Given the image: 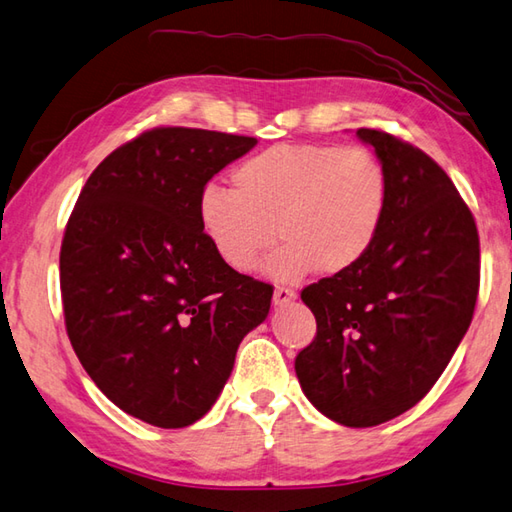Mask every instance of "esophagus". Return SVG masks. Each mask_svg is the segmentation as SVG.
<instances>
[{"label": "esophagus", "mask_w": 512, "mask_h": 512, "mask_svg": "<svg viewBox=\"0 0 512 512\" xmlns=\"http://www.w3.org/2000/svg\"><path fill=\"white\" fill-rule=\"evenodd\" d=\"M296 298V292L294 289H289V287H276L274 289V305L276 307H285V305H289Z\"/></svg>", "instance_id": "esophagus-1"}]
</instances>
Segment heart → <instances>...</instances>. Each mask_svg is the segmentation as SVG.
I'll return each mask as SVG.
<instances>
[{
  "label": "heart",
  "instance_id": "1",
  "mask_svg": "<svg viewBox=\"0 0 512 512\" xmlns=\"http://www.w3.org/2000/svg\"><path fill=\"white\" fill-rule=\"evenodd\" d=\"M231 180L234 191L202 189V231L236 272H254L281 236L267 272L287 283L318 267L350 272L372 252L390 207L388 171L359 144H276L238 165Z\"/></svg>",
  "mask_w": 512,
  "mask_h": 512
}]
</instances>
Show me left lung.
<instances>
[{"instance_id": "1", "label": "left lung", "mask_w": 512, "mask_h": 512, "mask_svg": "<svg viewBox=\"0 0 512 512\" xmlns=\"http://www.w3.org/2000/svg\"><path fill=\"white\" fill-rule=\"evenodd\" d=\"M356 136L388 171V216L359 265L301 292L316 336L294 368L318 412L347 428H370L417 406L468 332L479 234L430 156L385 131Z\"/></svg>"}]
</instances>
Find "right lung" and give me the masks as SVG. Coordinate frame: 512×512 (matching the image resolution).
I'll return each mask as SVG.
<instances>
[{"label": "right lung", "instance_id": "right-lung-1", "mask_svg": "<svg viewBox=\"0 0 512 512\" xmlns=\"http://www.w3.org/2000/svg\"><path fill=\"white\" fill-rule=\"evenodd\" d=\"M256 138L160 127L106 156L64 231L66 332L115 406L185 428L214 406L236 350L269 314L272 285L218 258L198 198Z\"/></svg>", "mask_w": 512, "mask_h": 512}]
</instances>
